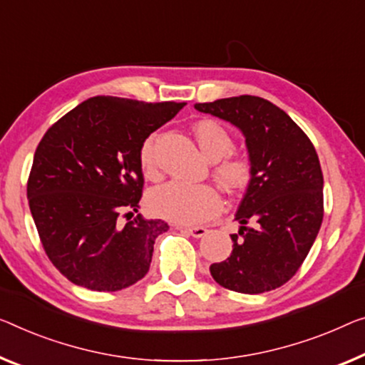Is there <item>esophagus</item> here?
<instances>
[{
    "mask_svg": "<svg viewBox=\"0 0 365 365\" xmlns=\"http://www.w3.org/2000/svg\"><path fill=\"white\" fill-rule=\"evenodd\" d=\"M178 230L188 232V235L193 236V237H203L206 232H208V230H206V227H203V226H187V227L178 226Z\"/></svg>",
    "mask_w": 365,
    "mask_h": 365,
    "instance_id": "obj_1",
    "label": "esophagus"
}]
</instances>
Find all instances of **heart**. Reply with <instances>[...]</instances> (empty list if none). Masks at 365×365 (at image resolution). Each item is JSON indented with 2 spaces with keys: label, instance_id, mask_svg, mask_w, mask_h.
Segmentation results:
<instances>
[{
  "label": "heart",
  "instance_id": "b5f03b06",
  "mask_svg": "<svg viewBox=\"0 0 365 365\" xmlns=\"http://www.w3.org/2000/svg\"><path fill=\"white\" fill-rule=\"evenodd\" d=\"M195 138L203 154L215 160V177L230 192L246 187L251 180V164L246 157L227 155L232 149L230 133L215 121H200L193 128ZM155 138L150 135L140 148V165L150 173L155 168ZM149 205L154 213L167 220L195 225L210 220L221 210V195L211 185L187 183L180 180L168 182L155 188L149 197Z\"/></svg>",
  "mask_w": 365,
  "mask_h": 365
}]
</instances>
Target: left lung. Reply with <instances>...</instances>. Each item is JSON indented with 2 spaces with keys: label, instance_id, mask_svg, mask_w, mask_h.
Masks as SVG:
<instances>
[{
  "label": "left lung",
  "instance_id": "8db88e82",
  "mask_svg": "<svg viewBox=\"0 0 365 365\" xmlns=\"http://www.w3.org/2000/svg\"><path fill=\"white\" fill-rule=\"evenodd\" d=\"M195 110L241 130L251 180L237 206L232 252L210 272L239 293L279 288L300 269L323 221V172L317 150L288 114L264 98L242 95Z\"/></svg>",
  "mask_w": 365,
  "mask_h": 365
}]
</instances>
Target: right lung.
<instances>
[{
	"mask_svg": "<svg viewBox=\"0 0 365 365\" xmlns=\"http://www.w3.org/2000/svg\"><path fill=\"white\" fill-rule=\"evenodd\" d=\"M185 103L95 96L43 134L32 162L27 200L51 262L75 285L118 292L148 274L162 220L138 215L140 148Z\"/></svg>",
	"mask_w": 365,
	"mask_h": 365,
	"instance_id": "right-lung-1",
	"label": "right lung"
}]
</instances>
